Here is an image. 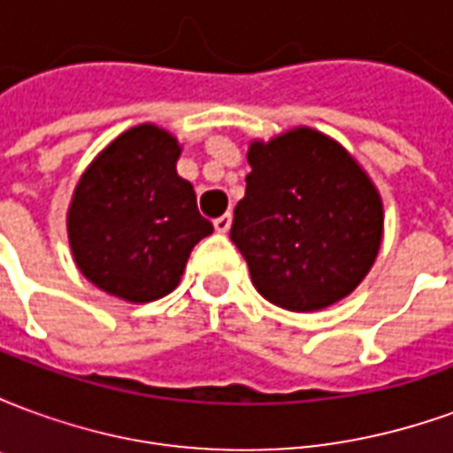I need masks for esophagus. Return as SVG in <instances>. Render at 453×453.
<instances>
[{
  "instance_id": "esophagus-1",
  "label": "esophagus",
  "mask_w": 453,
  "mask_h": 453,
  "mask_svg": "<svg viewBox=\"0 0 453 453\" xmlns=\"http://www.w3.org/2000/svg\"><path fill=\"white\" fill-rule=\"evenodd\" d=\"M230 223H233V216H230V213H223V216L213 220V226H216L218 233H227V230H230Z\"/></svg>"
}]
</instances>
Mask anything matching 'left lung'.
Returning <instances> with one entry per match:
<instances>
[{"label":"left lung","mask_w":453,"mask_h":453,"mask_svg":"<svg viewBox=\"0 0 453 453\" xmlns=\"http://www.w3.org/2000/svg\"><path fill=\"white\" fill-rule=\"evenodd\" d=\"M245 198L230 240L257 291L311 313L349 296L379 255L383 208L361 167L334 140L296 128L252 142Z\"/></svg>","instance_id":"1"}]
</instances>
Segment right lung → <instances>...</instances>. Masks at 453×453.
<instances>
[{
	"instance_id": "1",
	"label": "right lung",
	"mask_w": 453,
	"mask_h": 453,
	"mask_svg": "<svg viewBox=\"0 0 453 453\" xmlns=\"http://www.w3.org/2000/svg\"><path fill=\"white\" fill-rule=\"evenodd\" d=\"M177 159L169 133L138 126L80 179L67 216L70 247L80 272L106 294L133 303L167 296L194 245L213 233Z\"/></svg>"
}]
</instances>
